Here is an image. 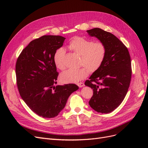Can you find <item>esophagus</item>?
<instances>
[{
  "label": "esophagus",
  "instance_id": "34e87169",
  "mask_svg": "<svg viewBox=\"0 0 148 148\" xmlns=\"http://www.w3.org/2000/svg\"><path fill=\"white\" fill-rule=\"evenodd\" d=\"M77 85H78V86L79 88H82V87H83V86H84V84L83 83L80 82V83H78V84H77Z\"/></svg>",
  "mask_w": 148,
  "mask_h": 148
}]
</instances>
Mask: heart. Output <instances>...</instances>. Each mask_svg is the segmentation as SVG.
<instances>
[{"instance_id": "b5f03b06", "label": "heart", "mask_w": 148, "mask_h": 148, "mask_svg": "<svg viewBox=\"0 0 148 148\" xmlns=\"http://www.w3.org/2000/svg\"><path fill=\"white\" fill-rule=\"evenodd\" d=\"M68 48L70 51L80 56L79 65L77 69H70L60 75L61 81L65 83L77 82L87 77L88 70L95 72L100 68L106 56L107 49L105 44L100 41L92 42L86 38L75 36L70 40ZM65 51L59 48L53 55V61L57 68L63 70L65 66L64 58Z\"/></svg>"}]
</instances>
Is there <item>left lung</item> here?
Masks as SVG:
<instances>
[{"instance_id":"obj_1","label":"left lung","mask_w":148,"mask_h":148,"mask_svg":"<svg viewBox=\"0 0 148 148\" xmlns=\"http://www.w3.org/2000/svg\"><path fill=\"white\" fill-rule=\"evenodd\" d=\"M87 32L104 43L107 49L100 68L84 83L93 89L89 104L97 112L110 113L120 105L128 92L132 78L130 56L127 47L113 34L98 28Z\"/></svg>"}]
</instances>
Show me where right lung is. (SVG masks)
Segmentation results:
<instances>
[{
  "instance_id": "obj_1",
  "label": "right lung",
  "mask_w": 148,
  "mask_h": 148,
  "mask_svg": "<svg viewBox=\"0 0 148 148\" xmlns=\"http://www.w3.org/2000/svg\"><path fill=\"white\" fill-rule=\"evenodd\" d=\"M65 39L61 36L45 35L33 40L16 62L20 95L29 109L43 118L56 117L71 94L79 88L75 84L54 86L59 73L53 55L63 46Z\"/></svg>"
}]
</instances>
